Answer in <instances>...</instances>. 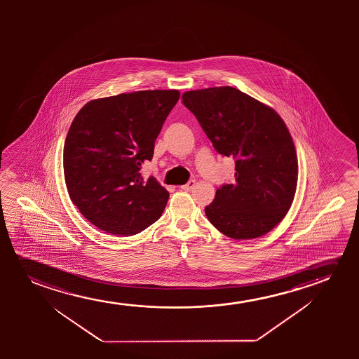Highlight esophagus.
<instances>
[{
  "label": "esophagus",
  "instance_id": "obj_1",
  "mask_svg": "<svg viewBox=\"0 0 359 359\" xmlns=\"http://www.w3.org/2000/svg\"><path fill=\"white\" fill-rule=\"evenodd\" d=\"M195 185H196L195 180H189L185 185H182V190H184V191H191Z\"/></svg>",
  "mask_w": 359,
  "mask_h": 359
}]
</instances>
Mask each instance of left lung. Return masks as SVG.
<instances>
[{
  "instance_id": "obj_1",
  "label": "left lung",
  "mask_w": 359,
  "mask_h": 359,
  "mask_svg": "<svg viewBox=\"0 0 359 359\" xmlns=\"http://www.w3.org/2000/svg\"><path fill=\"white\" fill-rule=\"evenodd\" d=\"M182 98L217 152L236 159V180L217 189L205 208L208 221L236 241L265 236L285 218L297 189L298 161L285 121L228 86L190 90Z\"/></svg>"
}]
</instances>
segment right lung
<instances>
[{
  "instance_id": "obj_1",
  "label": "right lung",
  "mask_w": 359,
  "mask_h": 359,
  "mask_svg": "<svg viewBox=\"0 0 359 359\" xmlns=\"http://www.w3.org/2000/svg\"><path fill=\"white\" fill-rule=\"evenodd\" d=\"M179 90H140L94 99L79 110L64 147L65 182L74 206L93 226L113 236L144 231L162 216L169 192L141 165Z\"/></svg>"
}]
</instances>
